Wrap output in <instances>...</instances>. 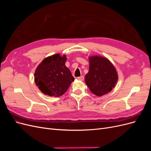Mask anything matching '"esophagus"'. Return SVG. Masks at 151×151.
I'll use <instances>...</instances> for the list:
<instances>
[{"instance_id":"1","label":"esophagus","mask_w":151,"mask_h":151,"mask_svg":"<svg viewBox=\"0 0 151 151\" xmlns=\"http://www.w3.org/2000/svg\"><path fill=\"white\" fill-rule=\"evenodd\" d=\"M77 79H78L79 81H84V77L83 76H80V77H77Z\"/></svg>"}]
</instances>
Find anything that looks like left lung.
<instances>
[{"mask_svg": "<svg viewBox=\"0 0 151 151\" xmlns=\"http://www.w3.org/2000/svg\"><path fill=\"white\" fill-rule=\"evenodd\" d=\"M89 62V70L85 76L86 84L93 94L102 96L115 88L118 79L116 70L106 57L91 56Z\"/></svg>", "mask_w": 151, "mask_h": 151, "instance_id": "8db88e82", "label": "left lung"}]
</instances>
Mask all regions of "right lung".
<instances>
[{
  "label": "right lung",
  "mask_w": 151,
  "mask_h": 151,
  "mask_svg": "<svg viewBox=\"0 0 151 151\" xmlns=\"http://www.w3.org/2000/svg\"><path fill=\"white\" fill-rule=\"evenodd\" d=\"M55 54L45 58L36 68L35 82L39 89L50 96L59 97L64 94L74 81L65 66L67 57Z\"/></svg>",
  "instance_id": "obj_1"
}]
</instances>
